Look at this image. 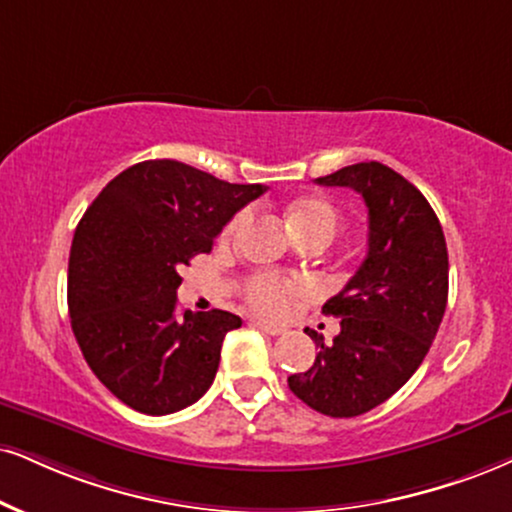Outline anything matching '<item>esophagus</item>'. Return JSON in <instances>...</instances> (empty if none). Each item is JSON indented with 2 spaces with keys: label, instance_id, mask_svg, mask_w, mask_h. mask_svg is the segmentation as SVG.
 Segmentation results:
<instances>
[{
  "label": "esophagus",
  "instance_id": "34e87169",
  "mask_svg": "<svg viewBox=\"0 0 512 512\" xmlns=\"http://www.w3.org/2000/svg\"><path fill=\"white\" fill-rule=\"evenodd\" d=\"M251 325L258 327V330H263L266 334H273V337H277V334L285 332V327L282 325H273V323H266V320H251Z\"/></svg>",
  "mask_w": 512,
  "mask_h": 512
}]
</instances>
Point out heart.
<instances>
[{
  "mask_svg": "<svg viewBox=\"0 0 512 512\" xmlns=\"http://www.w3.org/2000/svg\"><path fill=\"white\" fill-rule=\"evenodd\" d=\"M287 220L299 239L323 237L330 242L339 230V211L334 208L332 201H327L325 197H315V194H306V197H296L294 201H289ZM246 223H249V211H239L225 225L223 237H237ZM299 289L301 287L294 285V282H285L270 273H256L246 280L244 296L246 304L254 308V311L266 315H282L287 311L292 294L299 292Z\"/></svg>",
  "mask_w": 512,
  "mask_h": 512,
  "instance_id": "heart-1",
  "label": "heart"
}]
</instances>
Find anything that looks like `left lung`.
Instances as JSON below:
<instances>
[{"label": "left lung", "mask_w": 512, "mask_h": 512, "mask_svg": "<svg viewBox=\"0 0 512 512\" xmlns=\"http://www.w3.org/2000/svg\"><path fill=\"white\" fill-rule=\"evenodd\" d=\"M315 182L361 194L368 256L323 306L342 330L325 344L306 327L318 356L287 382L318 413L356 418L394 396L425 361L449 299V251L430 201L384 163H353Z\"/></svg>", "instance_id": "1"}]
</instances>
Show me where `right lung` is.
<instances>
[{
    "label": "right lung",
    "mask_w": 512,
    "mask_h": 512,
    "mask_svg": "<svg viewBox=\"0 0 512 512\" xmlns=\"http://www.w3.org/2000/svg\"><path fill=\"white\" fill-rule=\"evenodd\" d=\"M263 192L156 159L116 175L85 211L68 258V313L87 365L125 406L168 415L213 384L225 334L242 318L180 315V270Z\"/></svg>",
    "instance_id": "1"
}]
</instances>
